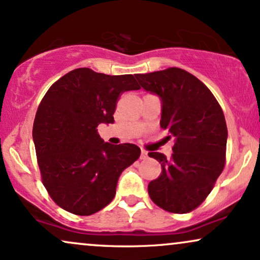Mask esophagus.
<instances>
[{"mask_svg":"<svg viewBox=\"0 0 260 260\" xmlns=\"http://www.w3.org/2000/svg\"><path fill=\"white\" fill-rule=\"evenodd\" d=\"M148 157V152L145 150H142V154H140V160H145Z\"/></svg>","mask_w":260,"mask_h":260,"instance_id":"obj_1","label":"esophagus"}]
</instances>
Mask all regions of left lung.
Instances as JSON below:
<instances>
[{
	"instance_id": "obj_1",
	"label": "left lung",
	"mask_w": 260,
	"mask_h": 260,
	"mask_svg": "<svg viewBox=\"0 0 260 260\" xmlns=\"http://www.w3.org/2000/svg\"><path fill=\"white\" fill-rule=\"evenodd\" d=\"M136 77L144 89L161 98L160 124L170 133L167 139H174L171 158L149 152L162 168L149 183V196L165 211L189 213L205 201L224 170L228 128L223 110L207 86L183 69Z\"/></svg>"
}]
</instances>
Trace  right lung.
<instances>
[{
    "instance_id": "obj_1",
    "label": "right lung",
    "mask_w": 260,
    "mask_h": 260,
    "mask_svg": "<svg viewBox=\"0 0 260 260\" xmlns=\"http://www.w3.org/2000/svg\"><path fill=\"white\" fill-rule=\"evenodd\" d=\"M140 89L133 75L75 69L41 100L32 128L41 178L53 201L76 215L94 214L116 193L118 177L137 161L134 144L104 143L96 127L114 123L117 100Z\"/></svg>"
}]
</instances>
